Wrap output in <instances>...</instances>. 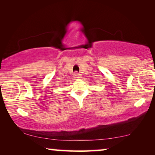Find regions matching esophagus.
I'll list each match as a JSON object with an SVG mask.
<instances>
[{
  "label": "esophagus",
  "mask_w": 155,
  "mask_h": 155,
  "mask_svg": "<svg viewBox=\"0 0 155 155\" xmlns=\"http://www.w3.org/2000/svg\"><path fill=\"white\" fill-rule=\"evenodd\" d=\"M73 77L75 78V79H78V78H81V75H80V74H79V73H74Z\"/></svg>",
  "instance_id": "obj_1"
}]
</instances>
